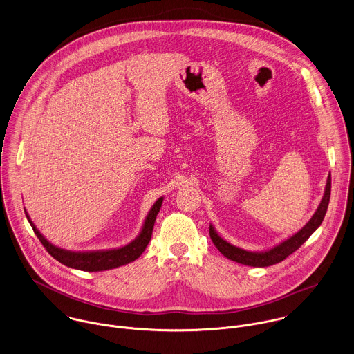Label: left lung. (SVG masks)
I'll list each match as a JSON object with an SVG mask.
<instances>
[{
  "label": "left lung",
  "mask_w": 354,
  "mask_h": 354,
  "mask_svg": "<svg viewBox=\"0 0 354 354\" xmlns=\"http://www.w3.org/2000/svg\"><path fill=\"white\" fill-rule=\"evenodd\" d=\"M330 196H331V174L327 178L324 196H323L316 212L313 213V216L310 217V220L298 232H295L290 238L284 239L282 243H279L268 250L250 252V250H245L238 246H234L230 242H227L225 239H223L216 232L212 224L209 225L211 239L223 256H225L227 259H230L235 263H239L243 266H250V267H270V266L278 264L286 257H288L291 253H294L319 228V225L322 224L326 212H327Z\"/></svg>",
  "instance_id": "obj_1"
}]
</instances>
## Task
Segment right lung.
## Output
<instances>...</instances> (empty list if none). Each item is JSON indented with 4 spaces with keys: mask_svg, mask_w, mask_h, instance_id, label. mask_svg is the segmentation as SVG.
Wrapping results in <instances>:
<instances>
[{
    "mask_svg": "<svg viewBox=\"0 0 354 354\" xmlns=\"http://www.w3.org/2000/svg\"><path fill=\"white\" fill-rule=\"evenodd\" d=\"M162 197H160L151 207V209L147 213L143 225H142L141 232L138 236L131 241L129 245L118 249H108V250H91V252H71L66 250L62 248L55 246L50 243L35 227V224L31 221L28 213L26 212L27 220L31 224L35 235L44 245V248L48 250V253L55 257L59 263L73 268V270H80V271H87V272H98V271H106V270H113L122 266H126L129 263H133L137 260L143 250L146 249L150 238H151V231L154 227V221L157 217V213L160 212L161 204H162Z\"/></svg>",
    "mask_w": 354,
    "mask_h": 354,
    "instance_id": "1",
    "label": "right lung"
}]
</instances>
